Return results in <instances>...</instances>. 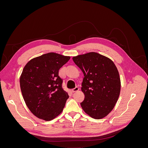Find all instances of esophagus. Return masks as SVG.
<instances>
[{"instance_id":"1","label":"esophagus","mask_w":148,"mask_h":148,"mask_svg":"<svg viewBox=\"0 0 148 148\" xmlns=\"http://www.w3.org/2000/svg\"><path fill=\"white\" fill-rule=\"evenodd\" d=\"M79 90V88L78 87H75V88H73V89H71V91H72L73 92H77V91H78Z\"/></svg>"}]
</instances>
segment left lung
Here are the masks:
<instances>
[{"label": "left lung", "instance_id": "1", "mask_svg": "<svg viewBox=\"0 0 148 148\" xmlns=\"http://www.w3.org/2000/svg\"><path fill=\"white\" fill-rule=\"evenodd\" d=\"M84 74L82 91L83 110L95 119L105 117L112 110L120 95L121 83L118 70L108 57L89 52L73 57Z\"/></svg>", "mask_w": 148, "mask_h": 148}]
</instances>
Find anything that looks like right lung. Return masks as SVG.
I'll use <instances>...</instances> for the list:
<instances>
[{"label": "right lung", "mask_w": 148, "mask_h": 148, "mask_svg": "<svg viewBox=\"0 0 148 148\" xmlns=\"http://www.w3.org/2000/svg\"><path fill=\"white\" fill-rule=\"evenodd\" d=\"M70 59L49 52L25 66L20 79L21 91L26 106L38 118L49 121L63 111L69 96L62 88L59 70Z\"/></svg>", "instance_id": "right-lung-1"}]
</instances>
